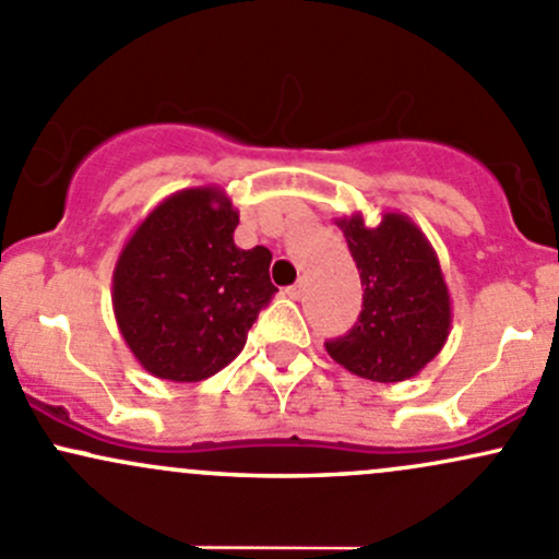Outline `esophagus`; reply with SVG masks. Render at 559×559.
<instances>
[{
    "mask_svg": "<svg viewBox=\"0 0 559 559\" xmlns=\"http://www.w3.org/2000/svg\"><path fill=\"white\" fill-rule=\"evenodd\" d=\"M287 296H290V298H296V301H298V298H301L304 296V285H301V282H296V285H290V287H287Z\"/></svg>",
    "mask_w": 559,
    "mask_h": 559,
    "instance_id": "34e87169",
    "label": "esophagus"
}]
</instances>
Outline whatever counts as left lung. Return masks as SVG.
<instances>
[{"label":"left lung","instance_id":"8db88e82","mask_svg":"<svg viewBox=\"0 0 559 559\" xmlns=\"http://www.w3.org/2000/svg\"><path fill=\"white\" fill-rule=\"evenodd\" d=\"M362 280V311L344 338L325 344L341 368L378 383L418 376L445 346L453 301L426 234L397 210L376 226L362 213L335 218Z\"/></svg>","mask_w":559,"mask_h":559}]
</instances>
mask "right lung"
Instances as JSON below:
<instances>
[{
    "instance_id": "1",
    "label": "right lung",
    "mask_w": 559,
    "mask_h": 559,
    "mask_svg": "<svg viewBox=\"0 0 559 559\" xmlns=\"http://www.w3.org/2000/svg\"><path fill=\"white\" fill-rule=\"evenodd\" d=\"M239 210L221 186L165 197L124 239L111 306L135 362L162 381L197 383L245 349L277 287L272 253L234 245Z\"/></svg>"
}]
</instances>
